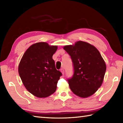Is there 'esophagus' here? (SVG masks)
<instances>
[{"label":"esophagus","instance_id":"1","mask_svg":"<svg viewBox=\"0 0 123 123\" xmlns=\"http://www.w3.org/2000/svg\"><path fill=\"white\" fill-rule=\"evenodd\" d=\"M60 71H61V73H62V75H64V69H61V70H60Z\"/></svg>","mask_w":123,"mask_h":123}]
</instances>
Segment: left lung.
<instances>
[{
    "label": "left lung",
    "mask_w": 123,
    "mask_h": 123,
    "mask_svg": "<svg viewBox=\"0 0 123 123\" xmlns=\"http://www.w3.org/2000/svg\"><path fill=\"white\" fill-rule=\"evenodd\" d=\"M63 49L71 56L74 75L68 79L70 89L75 95L87 98L95 93L103 82L106 66L95 46L83 41L66 45Z\"/></svg>",
    "instance_id": "left-lung-1"
}]
</instances>
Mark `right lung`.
Wrapping results in <instances>:
<instances>
[{
  "instance_id": "add662e5",
  "label": "right lung",
  "mask_w": 123,
  "mask_h": 123,
  "mask_svg": "<svg viewBox=\"0 0 123 123\" xmlns=\"http://www.w3.org/2000/svg\"><path fill=\"white\" fill-rule=\"evenodd\" d=\"M57 46L45 42L34 44L23 55L18 66V73L26 89L39 98L46 97L56 89L62 73L57 70L52 56Z\"/></svg>"
}]
</instances>
